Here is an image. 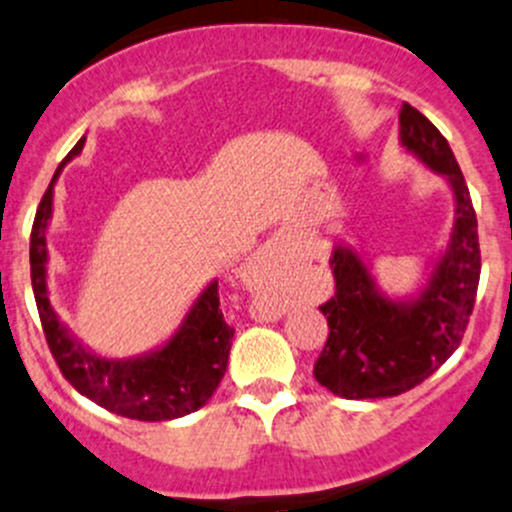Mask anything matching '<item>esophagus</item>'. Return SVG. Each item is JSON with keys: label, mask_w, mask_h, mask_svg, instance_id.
Here are the masks:
<instances>
[{"label": "esophagus", "mask_w": 512, "mask_h": 512, "mask_svg": "<svg viewBox=\"0 0 512 512\" xmlns=\"http://www.w3.org/2000/svg\"><path fill=\"white\" fill-rule=\"evenodd\" d=\"M277 255H279V250H277V245H267L265 250L262 252H257V257H255V262L257 265H274V262H277Z\"/></svg>", "instance_id": "1"}]
</instances>
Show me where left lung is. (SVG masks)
<instances>
[{"mask_svg":"<svg viewBox=\"0 0 512 512\" xmlns=\"http://www.w3.org/2000/svg\"><path fill=\"white\" fill-rule=\"evenodd\" d=\"M400 144L451 188L454 228L424 282L407 297L383 292L370 262L353 245H333L328 262L336 294L321 306L328 341L314 378L346 400L395 397L427 380L459 348L476 301L478 223L454 152L407 102L400 110Z\"/></svg>","mask_w":512,"mask_h":512,"instance_id":"obj_1","label":"left lung"}]
</instances>
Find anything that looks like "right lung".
<instances>
[{
  "instance_id": "add662e5",
  "label": "right lung",
  "mask_w": 512,
  "mask_h": 512,
  "mask_svg": "<svg viewBox=\"0 0 512 512\" xmlns=\"http://www.w3.org/2000/svg\"><path fill=\"white\" fill-rule=\"evenodd\" d=\"M85 137L58 164L51 184L43 193L34 228H31V287L39 306L41 326L48 348L61 368L63 378L80 395L120 417L139 422H166L201 410L228 368L233 328L225 324L218 299V279H213L179 328L152 351L132 358H105L90 351L78 336L63 324L48 299V245L46 233L53 218V186L58 176L83 152Z\"/></svg>"
}]
</instances>
